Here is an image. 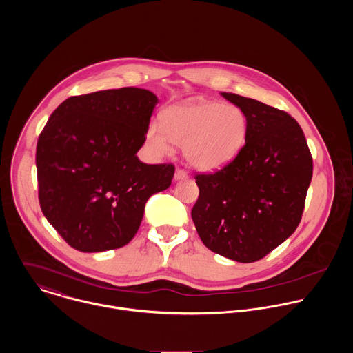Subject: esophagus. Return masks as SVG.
<instances>
[{
  "instance_id": "obj_1",
  "label": "esophagus",
  "mask_w": 353,
  "mask_h": 353,
  "mask_svg": "<svg viewBox=\"0 0 353 353\" xmlns=\"http://www.w3.org/2000/svg\"><path fill=\"white\" fill-rule=\"evenodd\" d=\"M187 177H188V174H187V172H185V170H183V169H177V170H176V173H174V180H176V181L185 180Z\"/></svg>"
}]
</instances>
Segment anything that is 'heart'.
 <instances>
[{"label":"heart","mask_w":353,"mask_h":353,"mask_svg":"<svg viewBox=\"0 0 353 353\" xmlns=\"http://www.w3.org/2000/svg\"><path fill=\"white\" fill-rule=\"evenodd\" d=\"M247 134L248 119L239 106L196 100L165 110L162 124L148 125L146 141L159 155H169L173 143L181 145L191 168L216 172L240 155Z\"/></svg>","instance_id":"1"}]
</instances>
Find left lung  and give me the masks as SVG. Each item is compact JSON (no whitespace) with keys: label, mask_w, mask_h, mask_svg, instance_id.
I'll use <instances>...</instances> for the list:
<instances>
[{"label":"left lung","mask_w":353,"mask_h":353,"mask_svg":"<svg viewBox=\"0 0 353 353\" xmlns=\"http://www.w3.org/2000/svg\"><path fill=\"white\" fill-rule=\"evenodd\" d=\"M248 119L240 155L214 174H198L191 218L203 243L237 263H254L297 228L313 176L303 131L288 113L221 92Z\"/></svg>","instance_id":"8db88e82"}]
</instances>
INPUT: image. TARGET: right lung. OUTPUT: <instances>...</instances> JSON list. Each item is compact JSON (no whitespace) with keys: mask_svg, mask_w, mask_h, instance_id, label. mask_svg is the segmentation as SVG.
Here are the masks:
<instances>
[{"mask_svg":"<svg viewBox=\"0 0 353 353\" xmlns=\"http://www.w3.org/2000/svg\"><path fill=\"white\" fill-rule=\"evenodd\" d=\"M158 102L130 86L68 97L50 116L36 149L40 208L75 250L125 245L148 198L170 187L173 165L137 157Z\"/></svg>","mask_w":353,"mask_h":353,"instance_id":"add662e5","label":"right lung"}]
</instances>
